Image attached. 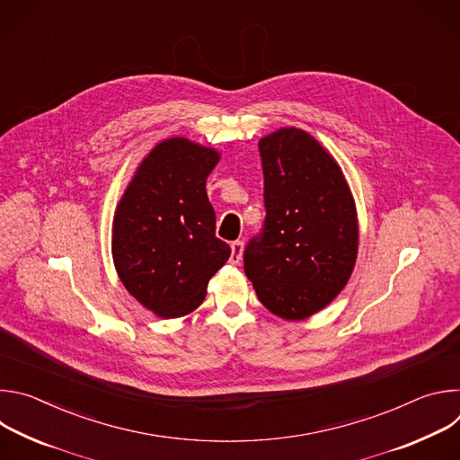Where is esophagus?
I'll return each mask as SVG.
<instances>
[{"label": "esophagus", "mask_w": 460, "mask_h": 460, "mask_svg": "<svg viewBox=\"0 0 460 460\" xmlns=\"http://www.w3.org/2000/svg\"><path fill=\"white\" fill-rule=\"evenodd\" d=\"M242 252H243V242H240V240L233 242L231 243V264H240Z\"/></svg>", "instance_id": "34e87169"}]
</instances>
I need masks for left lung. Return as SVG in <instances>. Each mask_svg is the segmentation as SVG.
Instances as JSON below:
<instances>
[{
	"mask_svg": "<svg viewBox=\"0 0 460 460\" xmlns=\"http://www.w3.org/2000/svg\"><path fill=\"white\" fill-rule=\"evenodd\" d=\"M258 151L266 220L243 251V271L271 313L304 320L332 304L353 273L355 200L335 158L305 130L279 128Z\"/></svg>",
	"mask_w": 460,
	"mask_h": 460,
	"instance_id": "obj_1",
	"label": "left lung"
}]
</instances>
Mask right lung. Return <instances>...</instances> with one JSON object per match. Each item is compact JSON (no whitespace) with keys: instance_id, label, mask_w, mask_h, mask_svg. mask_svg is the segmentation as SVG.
I'll use <instances>...</instances> for the list:
<instances>
[{"instance_id":"1","label":"right lung","mask_w":460,"mask_h":460,"mask_svg":"<svg viewBox=\"0 0 460 460\" xmlns=\"http://www.w3.org/2000/svg\"><path fill=\"white\" fill-rule=\"evenodd\" d=\"M220 153L187 138L153 147L112 222V260L125 289L162 318L199 307L231 247L217 238L206 181Z\"/></svg>"}]
</instances>
